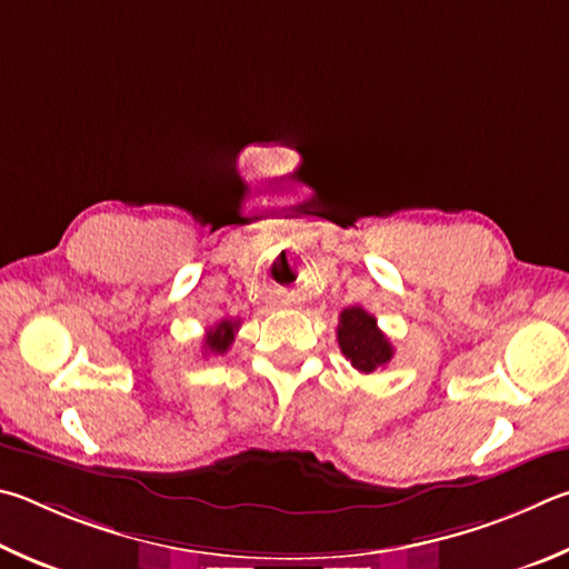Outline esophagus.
Returning <instances> with one entry per match:
<instances>
[{
    "mask_svg": "<svg viewBox=\"0 0 569 569\" xmlns=\"http://www.w3.org/2000/svg\"><path fill=\"white\" fill-rule=\"evenodd\" d=\"M274 302H277V305H292V297H290V295H277Z\"/></svg>",
    "mask_w": 569,
    "mask_h": 569,
    "instance_id": "obj_1",
    "label": "esophagus"
}]
</instances>
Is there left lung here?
Returning <instances> with one entry per match:
<instances>
[{
    "label": "left lung",
    "instance_id": "left-lung-1",
    "mask_svg": "<svg viewBox=\"0 0 569 569\" xmlns=\"http://www.w3.org/2000/svg\"><path fill=\"white\" fill-rule=\"evenodd\" d=\"M337 342L340 350L352 362L357 372L370 375L380 370L392 360V345L385 332L377 327V320L365 312L362 307H347L340 315V327H337Z\"/></svg>",
    "mask_w": 569,
    "mask_h": 569
}]
</instances>
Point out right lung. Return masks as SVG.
<instances>
[{
    "mask_svg": "<svg viewBox=\"0 0 569 569\" xmlns=\"http://www.w3.org/2000/svg\"><path fill=\"white\" fill-rule=\"evenodd\" d=\"M237 330H239V320H222L214 327H209L204 335V352L224 355L229 350V345L234 342Z\"/></svg>",
    "mask_w": 569,
    "mask_h": 569,
    "instance_id": "add662e5",
    "label": "right lung"
}]
</instances>
